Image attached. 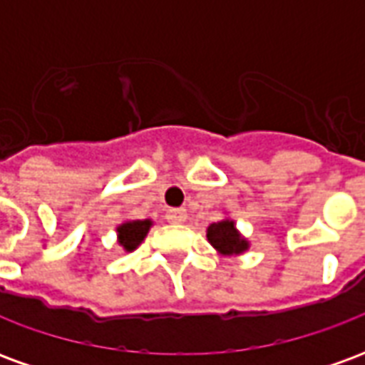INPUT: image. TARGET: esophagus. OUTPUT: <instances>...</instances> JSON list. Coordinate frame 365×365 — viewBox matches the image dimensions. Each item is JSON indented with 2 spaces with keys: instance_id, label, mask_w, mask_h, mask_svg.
<instances>
[{
  "instance_id": "34e87169",
  "label": "esophagus",
  "mask_w": 365,
  "mask_h": 365,
  "mask_svg": "<svg viewBox=\"0 0 365 365\" xmlns=\"http://www.w3.org/2000/svg\"><path fill=\"white\" fill-rule=\"evenodd\" d=\"M168 222H183L187 219V213H185V209H170L166 213Z\"/></svg>"
}]
</instances>
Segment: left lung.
<instances>
[{"label":"left lung","instance_id":"obj_1","mask_svg":"<svg viewBox=\"0 0 365 365\" xmlns=\"http://www.w3.org/2000/svg\"><path fill=\"white\" fill-rule=\"evenodd\" d=\"M207 238L221 254H240L248 248V242L240 238L232 221L213 222L207 229Z\"/></svg>","mask_w":365,"mask_h":365}]
</instances>
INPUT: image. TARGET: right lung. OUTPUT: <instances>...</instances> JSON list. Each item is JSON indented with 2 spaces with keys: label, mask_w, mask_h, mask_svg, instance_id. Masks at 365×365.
I'll use <instances>...</instances> for the list:
<instances>
[{
  "label": "right lung",
  "mask_w": 365,
  "mask_h": 365,
  "mask_svg": "<svg viewBox=\"0 0 365 365\" xmlns=\"http://www.w3.org/2000/svg\"><path fill=\"white\" fill-rule=\"evenodd\" d=\"M150 229V221H128L120 225L117 232H119V245L130 252L136 246L140 245L146 237V232Z\"/></svg>",
  "instance_id": "obj_1"
}]
</instances>
